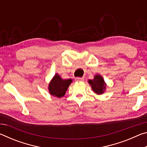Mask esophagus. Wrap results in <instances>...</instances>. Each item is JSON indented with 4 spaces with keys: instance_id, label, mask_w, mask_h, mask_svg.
I'll use <instances>...</instances> for the list:
<instances>
[{
    "instance_id": "esophagus-1",
    "label": "esophagus",
    "mask_w": 147,
    "mask_h": 147,
    "mask_svg": "<svg viewBox=\"0 0 147 147\" xmlns=\"http://www.w3.org/2000/svg\"><path fill=\"white\" fill-rule=\"evenodd\" d=\"M76 82H83L84 80V78H76L75 79Z\"/></svg>"
}]
</instances>
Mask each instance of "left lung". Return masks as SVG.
Returning <instances> with one entry per match:
<instances>
[{
    "mask_svg": "<svg viewBox=\"0 0 147 147\" xmlns=\"http://www.w3.org/2000/svg\"><path fill=\"white\" fill-rule=\"evenodd\" d=\"M88 83L96 94H102L106 91V84L100 74H95L93 80H89Z\"/></svg>",
    "mask_w": 147,
    "mask_h": 147,
    "instance_id": "8db88e82",
    "label": "left lung"
}]
</instances>
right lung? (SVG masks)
<instances>
[{
	"mask_svg": "<svg viewBox=\"0 0 147 147\" xmlns=\"http://www.w3.org/2000/svg\"><path fill=\"white\" fill-rule=\"evenodd\" d=\"M72 82L73 80L71 78L62 79L58 74H55L49 84L48 89L50 94L58 98L63 97Z\"/></svg>",
	"mask_w": 147,
	"mask_h": 147,
	"instance_id": "add662e5",
	"label": "right lung"
}]
</instances>
